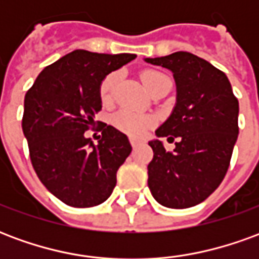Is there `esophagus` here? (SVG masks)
Instances as JSON below:
<instances>
[{"label":"esophagus","instance_id":"1","mask_svg":"<svg viewBox=\"0 0 259 259\" xmlns=\"http://www.w3.org/2000/svg\"><path fill=\"white\" fill-rule=\"evenodd\" d=\"M130 144H132V147H133V150H136L137 146H139V143H137L136 140H133V139H130Z\"/></svg>","mask_w":259,"mask_h":259}]
</instances>
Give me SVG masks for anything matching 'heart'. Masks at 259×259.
<instances>
[{"label": "heart", "instance_id": "heart-1", "mask_svg": "<svg viewBox=\"0 0 259 259\" xmlns=\"http://www.w3.org/2000/svg\"><path fill=\"white\" fill-rule=\"evenodd\" d=\"M166 79H168V76H165L157 70H151V69L144 70L141 73V80H143V83L148 91H151L158 83H161L162 80ZM118 72H112L101 81L100 97H101V101L104 104L112 101L113 90H115V85L118 83ZM112 123L116 129L120 130L124 135L135 137V139H140L154 126V118L147 115V113L133 112L129 109H120L112 116Z\"/></svg>", "mask_w": 259, "mask_h": 259}]
</instances>
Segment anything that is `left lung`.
I'll return each instance as SVG.
<instances>
[{"label":"left lung","mask_w":259,"mask_h":259,"mask_svg":"<svg viewBox=\"0 0 259 259\" xmlns=\"http://www.w3.org/2000/svg\"><path fill=\"white\" fill-rule=\"evenodd\" d=\"M146 62L169 69L176 83V104L157 130L175 150L151 140L148 187L152 197L168 208L200 204L217 190L228 172L239 135V101L228 76L194 54L178 51Z\"/></svg>","instance_id":"left-lung-1"}]
</instances>
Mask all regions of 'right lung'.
<instances>
[{"mask_svg":"<svg viewBox=\"0 0 259 259\" xmlns=\"http://www.w3.org/2000/svg\"><path fill=\"white\" fill-rule=\"evenodd\" d=\"M136 54L76 50L48 65L25 96L22 129L31 165L50 193L76 208L96 206L112 194L116 172L132 152L127 136L102 124L97 144L84 137L101 109L105 76Z\"/></svg>","mask_w":259,"mask_h":259,"instance_id":"obj_1","label":"right lung"}]
</instances>
